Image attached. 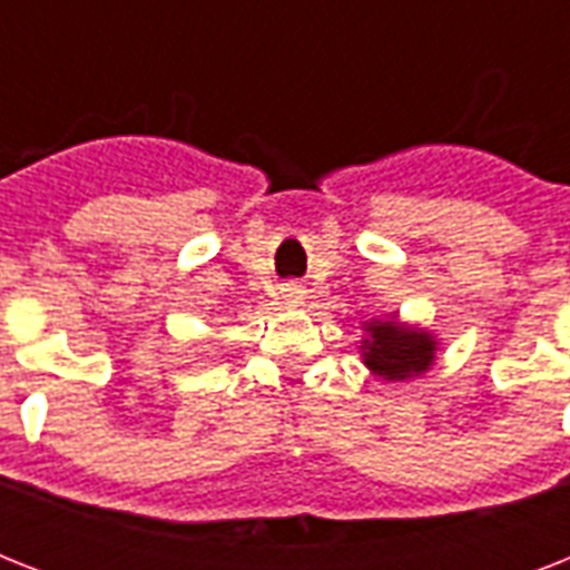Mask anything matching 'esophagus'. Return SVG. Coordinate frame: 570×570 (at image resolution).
<instances>
[{"instance_id": "obj_1", "label": "esophagus", "mask_w": 570, "mask_h": 570, "mask_svg": "<svg viewBox=\"0 0 570 570\" xmlns=\"http://www.w3.org/2000/svg\"><path fill=\"white\" fill-rule=\"evenodd\" d=\"M281 295H284L286 304L298 307V304H304V298H307V289H304L302 284H286L284 289H281Z\"/></svg>"}]
</instances>
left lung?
<instances>
[{
  "label": "left lung",
  "instance_id": "1",
  "mask_svg": "<svg viewBox=\"0 0 570 570\" xmlns=\"http://www.w3.org/2000/svg\"><path fill=\"white\" fill-rule=\"evenodd\" d=\"M364 337H361V361L375 379L399 384V381L416 379L432 370L434 355L441 348V340L432 331L402 322L399 316L387 320H366Z\"/></svg>",
  "mask_w": 570,
  "mask_h": 570
}]
</instances>
